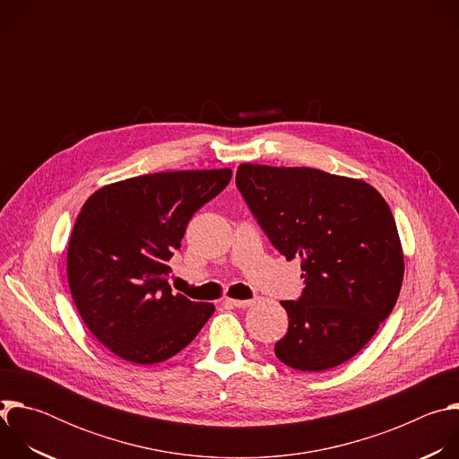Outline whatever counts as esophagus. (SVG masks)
I'll use <instances>...</instances> for the list:
<instances>
[{
    "label": "esophagus",
    "mask_w": 459,
    "mask_h": 459,
    "mask_svg": "<svg viewBox=\"0 0 459 459\" xmlns=\"http://www.w3.org/2000/svg\"><path fill=\"white\" fill-rule=\"evenodd\" d=\"M225 303H229V305H232V307H238V308H247V307H250L254 301H252V299H232V298H227Z\"/></svg>",
    "instance_id": "esophagus-1"
}]
</instances>
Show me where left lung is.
<instances>
[{
	"label": "left lung",
	"instance_id": "8db88e82",
	"mask_svg": "<svg viewBox=\"0 0 459 459\" xmlns=\"http://www.w3.org/2000/svg\"><path fill=\"white\" fill-rule=\"evenodd\" d=\"M236 185L271 243L301 259L305 289L281 301L289 331L274 347L278 359L303 372L349 361L403 283V248L383 195L363 179L308 167L241 163Z\"/></svg>",
	"mask_w": 459,
	"mask_h": 459
}]
</instances>
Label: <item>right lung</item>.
<instances>
[{
    "instance_id": "right-lung-1",
    "label": "right lung",
    "mask_w": 459,
    "mask_h": 459,
    "mask_svg": "<svg viewBox=\"0 0 459 459\" xmlns=\"http://www.w3.org/2000/svg\"><path fill=\"white\" fill-rule=\"evenodd\" d=\"M230 169L128 178L96 190L76 218L67 278L89 331L125 361L176 356L214 314L212 303L172 294L167 261L192 214L230 181Z\"/></svg>"
}]
</instances>
